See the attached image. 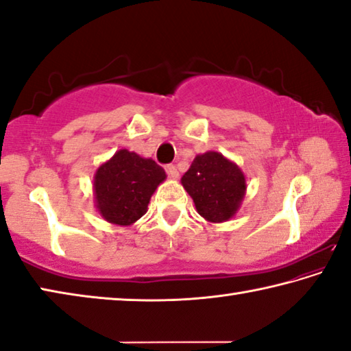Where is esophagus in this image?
Segmentation results:
<instances>
[{
    "mask_svg": "<svg viewBox=\"0 0 351 351\" xmlns=\"http://www.w3.org/2000/svg\"><path fill=\"white\" fill-rule=\"evenodd\" d=\"M165 171H167V175L171 178V180H178V176H180V173H178V170L173 164H169L167 167H165Z\"/></svg>",
    "mask_w": 351,
    "mask_h": 351,
    "instance_id": "esophagus-1",
    "label": "esophagus"
}]
</instances>
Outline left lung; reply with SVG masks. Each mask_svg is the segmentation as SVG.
Returning <instances> with one entry per match:
<instances>
[{
  "mask_svg": "<svg viewBox=\"0 0 351 351\" xmlns=\"http://www.w3.org/2000/svg\"><path fill=\"white\" fill-rule=\"evenodd\" d=\"M197 212L206 221H229L240 210L246 195V176L234 161L218 152L197 154L181 178Z\"/></svg>",
  "mask_w": 351,
  "mask_h": 351,
  "instance_id": "obj_1",
  "label": "left lung"
}]
</instances>
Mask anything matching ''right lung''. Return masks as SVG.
Segmentation results:
<instances>
[{"instance_id": "right-lung-1", "label": "right lung", "mask_w": 351, "mask_h": 351, "mask_svg": "<svg viewBox=\"0 0 351 351\" xmlns=\"http://www.w3.org/2000/svg\"><path fill=\"white\" fill-rule=\"evenodd\" d=\"M165 178L152 158L122 148L96 170L94 206L105 221L127 228L145 215L152 195Z\"/></svg>"}]
</instances>
